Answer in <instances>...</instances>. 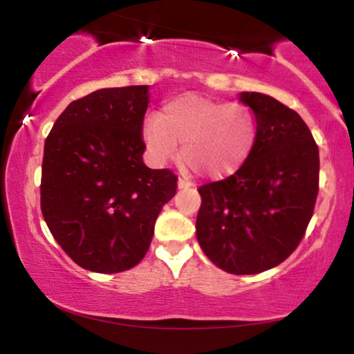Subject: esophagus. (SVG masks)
<instances>
[{
  "label": "esophagus",
  "instance_id": "esophagus-1",
  "mask_svg": "<svg viewBox=\"0 0 354 354\" xmlns=\"http://www.w3.org/2000/svg\"><path fill=\"white\" fill-rule=\"evenodd\" d=\"M193 183L188 181V180H178V189H188V188H193Z\"/></svg>",
  "mask_w": 354,
  "mask_h": 354
}]
</instances>
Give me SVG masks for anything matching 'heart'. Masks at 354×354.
<instances>
[{"label": "heart", "instance_id": "heart-1", "mask_svg": "<svg viewBox=\"0 0 354 354\" xmlns=\"http://www.w3.org/2000/svg\"><path fill=\"white\" fill-rule=\"evenodd\" d=\"M256 135L254 115L245 104L193 93L169 100L143 126L146 151L154 163L173 158L181 145L183 158L205 178H221L241 168Z\"/></svg>", "mask_w": 354, "mask_h": 354}]
</instances>
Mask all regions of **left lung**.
Masks as SVG:
<instances>
[{
  "label": "left lung",
  "instance_id": "left-lung-1",
  "mask_svg": "<svg viewBox=\"0 0 354 354\" xmlns=\"http://www.w3.org/2000/svg\"><path fill=\"white\" fill-rule=\"evenodd\" d=\"M258 126L236 173L201 186L196 238L231 274H256L284 261L301 241L318 194L319 153L298 113L263 93H239Z\"/></svg>",
  "mask_w": 354,
  "mask_h": 354
}]
</instances>
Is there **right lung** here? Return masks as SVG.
Returning <instances> with one entry per match:
<instances>
[{
  "label": "right lung",
  "instance_id": "1",
  "mask_svg": "<svg viewBox=\"0 0 354 354\" xmlns=\"http://www.w3.org/2000/svg\"><path fill=\"white\" fill-rule=\"evenodd\" d=\"M148 104L149 86L96 89L68 104L44 141V221L84 270L111 274L136 266L176 194L169 169L143 163Z\"/></svg>",
  "mask_w": 354,
  "mask_h": 354
}]
</instances>
